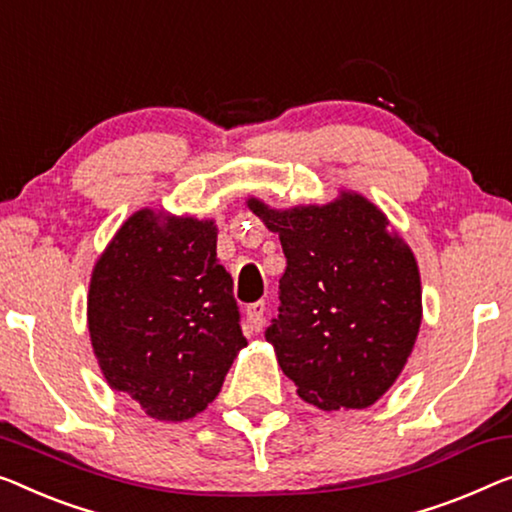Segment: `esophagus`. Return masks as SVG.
I'll return each mask as SVG.
<instances>
[{
    "instance_id": "obj_1",
    "label": "esophagus",
    "mask_w": 512,
    "mask_h": 512,
    "mask_svg": "<svg viewBox=\"0 0 512 512\" xmlns=\"http://www.w3.org/2000/svg\"><path fill=\"white\" fill-rule=\"evenodd\" d=\"M264 312H266V303L264 301H257L248 308V322H250V329L253 331H262L264 326Z\"/></svg>"
}]
</instances>
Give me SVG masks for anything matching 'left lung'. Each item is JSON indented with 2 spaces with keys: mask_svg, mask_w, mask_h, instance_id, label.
Returning <instances> with one entry per match:
<instances>
[{
  "mask_svg": "<svg viewBox=\"0 0 512 512\" xmlns=\"http://www.w3.org/2000/svg\"><path fill=\"white\" fill-rule=\"evenodd\" d=\"M248 209L278 234L287 269L266 329L305 402L365 409L395 384L416 345L423 289L416 257L377 204L340 190L326 204Z\"/></svg>",
  "mask_w": 512,
  "mask_h": 512,
  "instance_id": "obj_1",
  "label": "left lung"
}]
</instances>
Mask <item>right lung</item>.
<instances>
[{
	"instance_id": "obj_1",
	"label": "right lung",
	"mask_w": 512,
	"mask_h": 512,
	"mask_svg": "<svg viewBox=\"0 0 512 512\" xmlns=\"http://www.w3.org/2000/svg\"><path fill=\"white\" fill-rule=\"evenodd\" d=\"M213 220L140 209L96 259L87 326L98 368L156 421H188L248 345Z\"/></svg>"
}]
</instances>
